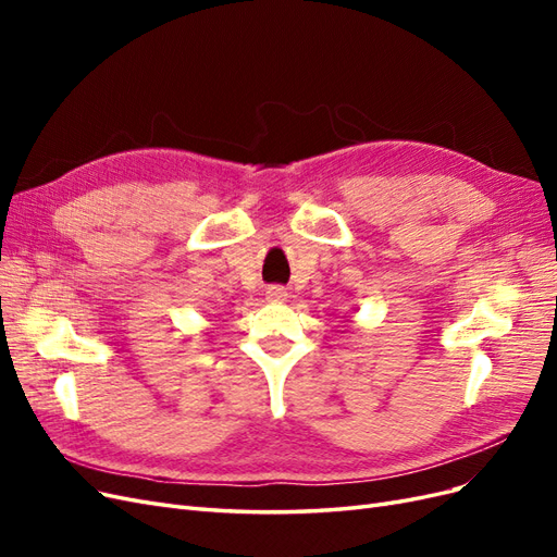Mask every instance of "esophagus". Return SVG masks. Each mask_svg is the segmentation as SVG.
Here are the masks:
<instances>
[{"label":"esophagus","mask_w":557,"mask_h":557,"mask_svg":"<svg viewBox=\"0 0 557 557\" xmlns=\"http://www.w3.org/2000/svg\"><path fill=\"white\" fill-rule=\"evenodd\" d=\"M267 299H269V301H276V305H281V301L288 299V290L281 288V285H269V288H267Z\"/></svg>","instance_id":"esophagus-1"}]
</instances>
